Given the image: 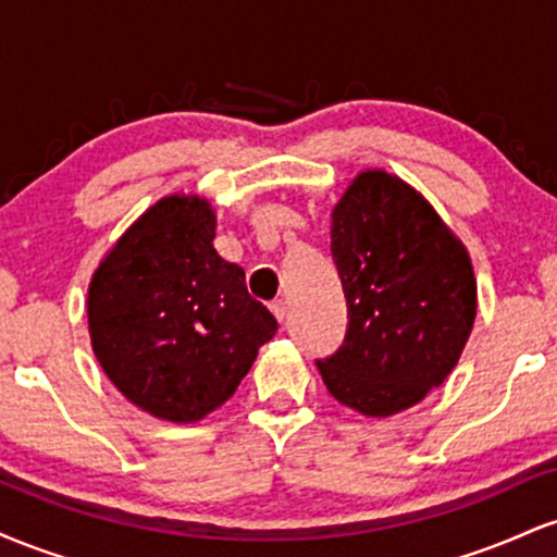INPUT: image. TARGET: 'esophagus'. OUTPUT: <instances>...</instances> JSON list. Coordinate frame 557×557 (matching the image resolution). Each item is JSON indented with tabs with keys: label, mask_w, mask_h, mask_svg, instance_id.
Here are the masks:
<instances>
[{
	"label": "esophagus",
	"mask_w": 557,
	"mask_h": 557,
	"mask_svg": "<svg viewBox=\"0 0 557 557\" xmlns=\"http://www.w3.org/2000/svg\"><path fill=\"white\" fill-rule=\"evenodd\" d=\"M270 309H272V314L277 317L280 322H283L285 314H287V306H285V300H283V298H274L272 304H270Z\"/></svg>",
	"instance_id": "1"
}]
</instances>
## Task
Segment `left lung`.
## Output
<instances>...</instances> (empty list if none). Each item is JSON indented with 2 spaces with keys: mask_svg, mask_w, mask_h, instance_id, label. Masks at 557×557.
I'll return each mask as SVG.
<instances>
[{
  "mask_svg": "<svg viewBox=\"0 0 557 557\" xmlns=\"http://www.w3.org/2000/svg\"><path fill=\"white\" fill-rule=\"evenodd\" d=\"M332 261L348 330L317 359L330 395L363 417H389L440 387L476 314L466 248L430 203L387 172H361L332 214Z\"/></svg>",
  "mask_w": 557,
  "mask_h": 557,
  "instance_id": "left-lung-1",
  "label": "left lung"
}]
</instances>
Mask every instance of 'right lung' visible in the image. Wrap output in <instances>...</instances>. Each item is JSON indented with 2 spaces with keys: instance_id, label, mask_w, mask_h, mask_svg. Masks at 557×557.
Returning a JSON list of instances; mask_svg holds the SVG:
<instances>
[{
  "instance_id": "obj_1",
  "label": "right lung",
  "mask_w": 557,
  "mask_h": 557,
  "mask_svg": "<svg viewBox=\"0 0 557 557\" xmlns=\"http://www.w3.org/2000/svg\"><path fill=\"white\" fill-rule=\"evenodd\" d=\"M94 354L144 411L196 421L248 374L277 319L214 248V212L170 196L120 238L88 287Z\"/></svg>"
}]
</instances>
